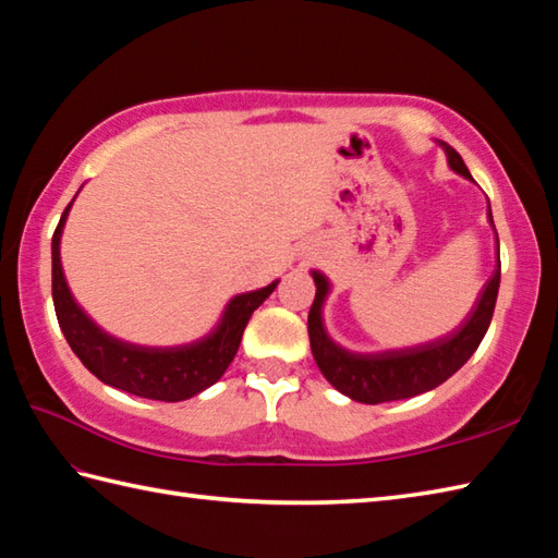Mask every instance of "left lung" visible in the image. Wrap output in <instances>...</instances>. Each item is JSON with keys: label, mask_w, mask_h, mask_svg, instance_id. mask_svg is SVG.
<instances>
[{"label": "left lung", "mask_w": 558, "mask_h": 558, "mask_svg": "<svg viewBox=\"0 0 558 558\" xmlns=\"http://www.w3.org/2000/svg\"><path fill=\"white\" fill-rule=\"evenodd\" d=\"M438 144L446 150L450 170L472 180V174L458 156V150L444 144V141H438ZM312 276L316 282V298L310 310V342L318 369L326 376V381L338 388L342 396L366 402V405H378V402L405 400L441 386L446 378L453 376L472 357V352L480 348V342L492 324L496 294H499L501 282V264L496 266L494 276L484 286L477 304L472 306L465 322L456 330H450L448 336L436 338L432 342H422V345L384 352H352L333 342V338L326 333L322 316L330 282L318 270H314Z\"/></svg>", "instance_id": "left-lung-1"}]
</instances>
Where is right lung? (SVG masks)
<instances>
[{"label": "right lung", "mask_w": 558, "mask_h": 558, "mask_svg": "<svg viewBox=\"0 0 558 558\" xmlns=\"http://www.w3.org/2000/svg\"><path fill=\"white\" fill-rule=\"evenodd\" d=\"M71 204L64 208L52 234V300L59 328H62L69 348L74 350L83 366L90 374H96L102 384L126 390V393L138 398L165 402L186 400L216 384L234 360L236 350H240L248 318L276 290L278 280L260 290L236 294L225 306L220 324L208 336L186 342V345L144 348L134 345V342H124L105 333L71 298L62 270V258H59V242H62V230Z\"/></svg>", "instance_id": "add662e5"}]
</instances>
